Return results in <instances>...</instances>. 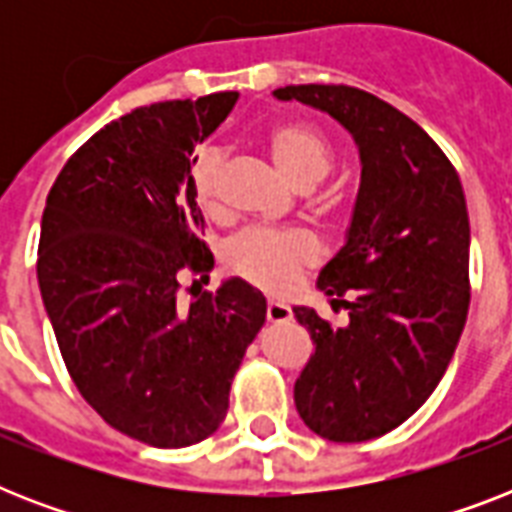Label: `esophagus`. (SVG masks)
I'll list each match as a JSON object with an SVG mask.
<instances>
[{"instance_id": "34e87169", "label": "esophagus", "mask_w": 512, "mask_h": 512, "mask_svg": "<svg viewBox=\"0 0 512 512\" xmlns=\"http://www.w3.org/2000/svg\"><path fill=\"white\" fill-rule=\"evenodd\" d=\"M265 319L271 321V324H284V321L292 319V308L279 300H268V308H265Z\"/></svg>"}]
</instances>
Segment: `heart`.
Returning a JSON list of instances; mask_svg holds the SVG:
<instances>
[{
	"mask_svg": "<svg viewBox=\"0 0 512 512\" xmlns=\"http://www.w3.org/2000/svg\"><path fill=\"white\" fill-rule=\"evenodd\" d=\"M265 146L295 185H313L332 164L327 138L308 124H279ZM193 196L204 212L217 207V156L204 154L191 170ZM321 255L319 239L305 228H252L228 244L225 263L236 276L265 292H284L305 265Z\"/></svg>",
	"mask_w": 512,
	"mask_h": 512,
	"instance_id": "obj_1",
	"label": "heart"
}]
</instances>
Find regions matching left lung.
Wrapping results in <instances>:
<instances>
[{
    "label": "left lung",
    "mask_w": 512,
    "mask_h": 512,
    "mask_svg": "<svg viewBox=\"0 0 512 512\" xmlns=\"http://www.w3.org/2000/svg\"><path fill=\"white\" fill-rule=\"evenodd\" d=\"M273 95L319 108L358 146L350 228L316 281L348 324L295 308L316 345L295 382L297 412L321 438L358 444L409 420L452 361L470 305L468 204L444 151L385 100L345 84Z\"/></svg>",
    "instance_id": "left-lung-1"
}]
</instances>
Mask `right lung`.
<instances>
[{
    "label": "right lung",
    "mask_w": 512,
    "mask_h": 512,
    "mask_svg": "<svg viewBox=\"0 0 512 512\" xmlns=\"http://www.w3.org/2000/svg\"><path fill=\"white\" fill-rule=\"evenodd\" d=\"M236 98L167 100L106 124L60 170L42 215L36 279L71 380L111 428L159 449L220 428L265 324L263 292L244 279L177 300L180 273L209 281L215 265L193 151Z\"/></svg>",
    "instance_id": "obj_1"
}]
</instances>
